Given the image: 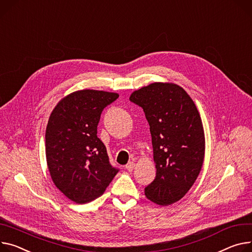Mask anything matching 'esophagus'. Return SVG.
<instances>
[{
  "mask_svg": "<svg viewBox=\"0 0 252 252\" xmlns=\"http://www.w3.org/2000/svg\"><path fill=\"white\" fill-rule=\"evenodd\" d=\"M134 167H135V162H133V161H129V162L126 164V166H125V168H126L128 171H132V170L134 169Z\"/></svg>",
  "mask_w": 252,
  "mask_h": 252,
  "instance_id": "1",
  "label": "esophagus"
}]
</instances>
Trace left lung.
Listing matches in <instances>:
<instances>
[{
	"label": "left lung",
	"mask_w": 252,
	"mask_h": 252,
	"mask_svg": "<svg viewBox=\"0 0 252 252\" xmlns=\"http://www.w3.org/2000/svg\"><path fill=\"white\" fill-rule=\"evenodd\" d=\"M129 99L143 109L150 127L157 176L145 196L158 205H171L186 195L202 169L205 134L199 111L188 93L171 83L150 84Z\"/></svg>",
	"instance_id": "left-lung-1"
}]
</instances>
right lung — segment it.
Listing matches in <instances>:
<instances>
[{"instance_id":"add662e5","label":"right lung","mask_w":252,"mask_h":252,"mask_svg":"<svg viewBox=\"0 0 252 252\" xmlns=\"http://www.w3.org/2000/svg\"><path fill=\"white\" fill-rule=\"evenodd\" d=\"M119 94L95 90L73 92L55 106L45 132L50 177L65 197L77 204L102 196L119 171L109 161L96 136L101 114Z\"/></svg>"}]
</instances>
